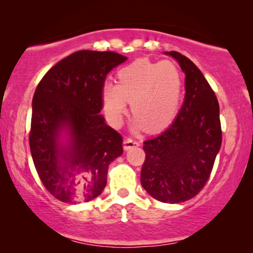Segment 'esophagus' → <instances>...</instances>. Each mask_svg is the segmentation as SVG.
<instances>
[{"label": "esophagus", "instance_id": "1", "mask_svg": "<svg viewBox=\"0 0 253 253\" xmlns=\"http://www.w3.org/2000/svg\"><path fill=\"white\" fill-rule=\"evenodd\" d=\"M140 145L139 141H137L136 139H133V138H126V140H124L123 143V148L126 151L130 150V148H133V147H138Z\"/></svg>", "mask_w": 253, "mask_h": 253}]
</instances>
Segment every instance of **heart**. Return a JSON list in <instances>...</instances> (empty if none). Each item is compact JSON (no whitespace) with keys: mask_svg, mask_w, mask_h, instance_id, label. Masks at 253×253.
<instances>
[{"mask_svg":"<svg viewBox=\"0 0 253 253\" xmlns=\"http://www.w3.org/2000/svg\"><path fill=\"white\" fill-rule=\"evenodd\" d=\"M182 93L183 78L174 63L140 58L120 69L117 84L103 85L102 100L113 126L122 124L131 101L134 129L155 132L174 121Z\"/></svg>","mask_w":253,"mask_h":253,"instance_id":"heart-1","label":"heart"}]
</instances>
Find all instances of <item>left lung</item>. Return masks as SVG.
<instances>
[{"label":"left lung","instance_id":"left-lung-1","mask_svg":"<svg viewBox=\"0 0 253 253\" xmlns=\"http://www.w3.org/2000/svg\"><path fill=\"white\" fill-rule=\"evenodd\" d=\"M185 74V98L167 130L144 141L140 182L150 196L178 204L202 191L221 147L222 130L215 93L192 61L168 51Z\"/></svg>","mask_w":253,"mask_h":253}]
</instances>
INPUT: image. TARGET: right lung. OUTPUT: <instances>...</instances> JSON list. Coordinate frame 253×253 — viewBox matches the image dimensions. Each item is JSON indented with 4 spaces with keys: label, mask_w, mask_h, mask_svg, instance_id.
<instances>
[{
    "label": "right lung",
    "mask_w": 253,
    "mask_h": 253,
    "mask_svg": "<svg viewBox=\"0 0 253 253\" xmlns=\"http://www.w3.org/2000/svg\"><path fill=\"white\" fill-rule=\"evenodd\" d=\"M126 61L115 51L79 50L49 69L37 86L31 154L43 186L61 202L75 205L96 198L110 162L123 153L122 136L99 113L107 75ZM62 128L71 133L68 148L57 141Z\"/></svg>",
    "instance_id": "1"
}]
</instances>
